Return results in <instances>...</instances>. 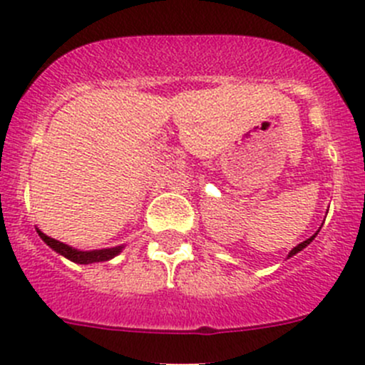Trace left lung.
I'll use <instances>...</instances> for the list:
<instances>
[{
  "label": "left lung",
  "mask_w": 365,
  "mask_h": 365,
  "mask_svg": "<svg viewBox=\"0 0 365 365\" xmlns=\"http://www.w3.org/2000/svg\"><path fill=\"white\" fill-rule=\"evenodd\" d=\"M319 229H321V227H319ZM317 232H319V230H317ZM317 232H316V234H314V236H310V237H309V240H305V241H304V243L297 245V247H294V248H293V250H291V252H289V254H287V259H289V257H293V255H297V254H298V252H302V250H304V248H307V247H309V245H310V243H312V240H314V237H316V236H317Z\"/></svg>",
  "instance_id": "8db88e82"
}]
</instances>
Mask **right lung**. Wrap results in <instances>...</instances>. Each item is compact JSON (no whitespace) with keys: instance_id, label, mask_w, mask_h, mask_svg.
<instances>
[{"instance_id":"add662e5","label":"right lung","mask_w":365,"mask_h":365,"mask_svg":"<svg viewBox=\"0 0 365 365\" xmlns=\"http://www.w3.org/2000/svg\"><path fill=\"white\" fill-rule=\"evenodd\" d=\"M41 240L48 245L49 248L56 252V254L63 255L68 261L76 262V264H92V262H104L110 261V259L117 257L122 250H124V245H118L113 248H101V250H78L74 247H68V245L61 243V241L55 240V237H49L42 232L41 229H37Z\"/></svg>"}]
</instances>
